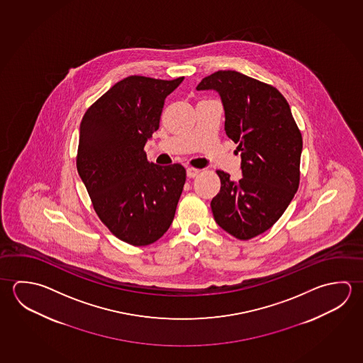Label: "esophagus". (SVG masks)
<instances>
[{
	"mask_svg": "<svg viewBox=\"0 0 363 363\" xmlns=\"http://www.w3.org/2000/svg\"><path fill=\"white\" fill-rule=\"evenodd\" d=\"M199 174H200V169L194 168V167H189V168H187V176H189L190 179H194V177H196Z\"/></svg>",
	"mask_w": 363,
	"mask_h": 363,
	"instance_id": "esophagus-1",
	"label": "esophagus"
}]
</instances>
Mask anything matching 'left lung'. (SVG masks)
<instances>
[{"label":"left lung","instance_id":"left-lung-1","mask_svg":"<svg viewBox=\"0 0 363 363\" xmlns=\"http://www.w3.org/2000/svg\"><path fill=\"white\" fill-rule=\"evenodd\" d=\"M196 89L219 93L225 134L242 158L238 182L216 171L220 191L210 203L213 216L229 235L247 241L272 228L298 190L302 135L286 98L270 84L220 70Z\"/></svg>","mask_w":363,"mask_h":363}]
</instances>
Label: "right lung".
<instances>
[{
	"label": "right lung",
	"mask_w": 363,
	"mask_h": 363,
	"mask_svg": "<svg viewBox=\"0 0 363 363\" xmlns=\"http://www.w3.org/2000/svg\"><path fill=\"white\" fill-rule=\"evenodd\" d=\"M182 80L125 77L82 120L77 172L101 222L133 246L152 245L166 233L184 190V167L157 166L144 150L160 128L167 96Z\"/></svg>",
	"instance_id": "1"
}]
</instances>
